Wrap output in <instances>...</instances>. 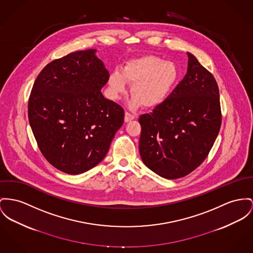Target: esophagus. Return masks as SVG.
Wrapping results in <instances>:
<instances>
[{
    "label": "esophagus",
    "mask_w": 253,
    "mask_h": 253,
    "mask_svg": "<svg viewBox=\"0 0 253 253\" xmlns=\"http://www.w3.org/2000/svg\"><path fill=\"white\" fill-rule=\"evenodd\" d=\"M135 118L134 115H132V114H130L129 112H126L125 113V122H129V121H131V120H133Z\"/></svg>",
    "instance_id": "1"
}]
</instances>
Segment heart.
Wrapping results in <instances>:
<instances>
[{"label": "heart", "instance_id": "obj_1", "mask_svg": "<svg viewBox=\"0 0 253 253\" xmlns=\"http://www.w3.org/2000/svg\"><path fill=\"white\" fill-rule=\"evenodd\" d=\"M178 77L179 71L174 62L165 61L155 55H145L127 61L122 72H112L108 85L113 98L118 100L127 93V84H132L130 107L144 105L154 108L168 99Z\"/></svg>", "mask_w": 253, "mask_h": 253}]
</instances>
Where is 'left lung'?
Returning <instances> with one entry per match:
<instances>
[{
    "label": "left lung",
    "instance_id": "left-lung-1",
    "mask_svg": "<svg viewBox=\"0 0 253 253\" xmlns=\"http://www.w3.org/2000/svg\"><path fill=\"white\" fill-rule=\"evenodd\" d=\"M187 54L183 80L161 105L139 118L141 158L167 179L183 177L202 164L221 125L217 82L196 56Z\"/></svg>",
    "mask_w": 253,
    "mask_h": 253
}]
</instances>
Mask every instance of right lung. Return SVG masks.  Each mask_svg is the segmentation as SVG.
I'll list each match as a JSON object with an SVG mask.
<instances>
[{"instance_id": "right-lung-1", "label": "right lung", "mask_w": 253, "mask_h": 253, "mask_svg": "<svg viewBox=\"0 0 253 253\" xmlns=\"http://www.w3.org/2000/svg\"><path fill=\"white\" fill-rule=\"evenodd\" d=\"M95 53L75 51L52 60L36 78L28 103L40 152L69 174L97 166L124 123L123 107L101 94L109 74Z\"/></svg>"}]
</instances>
